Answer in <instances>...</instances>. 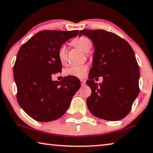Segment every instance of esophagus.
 I'll use <instances>...</instances> for the list:
<instances>
[{
  "mask_svg": "<svg viewBox=\"0 0 153 153\" xmlns=\"http://www.w3.org/2000/svg\"><path fill=\"white\" fill-rule=\"evenodd\" d=\"M81 84H82V86H85V84H86V81L84 80V79H81Z\"/></svg>",
  "mask_w": 153,
  "mask_h": 153,
  "instance_id": "esophagus-1",
  "label": "esophagus"
}]
</instances>
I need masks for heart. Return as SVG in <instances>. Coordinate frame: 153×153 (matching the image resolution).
Masks as SVG:
<instances>
[{
	"instance_id": "obj_1",
	"label": "heart",
	"mask_w": 153,
	"mask_h": 153,
	"mask_svg": "<svg viewBox=\"0 0 153 153\" xmlns=\"http://www.w3.org/2000/svg\"><path fill=\"white\" fill-rule=\"evenodd\" d=\"M71 44L84 52H88L92 48V42L89 38L81 36L72 40ZM58 59L62 64H65L67 60V48L65 45L60 46L57 52ZM88 70V66L86 65H74L68 68L65 71V74L67 76H74L76 77H83L86 74Z\"/></svg>"
}]
</instances>
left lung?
<instances>
[{
  "label": "left lung",
  "mask_w": 153,
  "mask_h": 153,
  "mask_svg": "<svg viewBox=\"0 0 153 153\" xmlns=\"http://www.w3.org/2000/svg\"><path fill=\"white\" fill-rule=\"evenodd\" d=\"M91 39L94 47L93 66L86 84L91 88L86 99L87 107L92 114L106 120H119L131 110L139 94L140 69L134 52L124 39L108 31H79ZM102 76L98 85L93 79Z\"/></svg>",
  "instance_id": "left-lung-1"
}]
</instances>
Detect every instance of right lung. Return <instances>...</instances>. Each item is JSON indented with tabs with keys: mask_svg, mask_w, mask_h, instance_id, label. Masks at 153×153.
Instances as JSON below:
<instances>
[{
	"mask_svg": "<svg viewBox=\"0 0 153 153\" xmlns=\"http://www.w3.org/2000/svg\"><path fill=\"white\" fill-rule=\"evenodd\" d=\"M79 30H42L21 46L13 66L17 100L27 114L39 122H50L63 116L72 97L80 88L76 77L53 81L61 71L58 59L60 46Z\"/></svg>",
	"mask_w": 153,
	"mask_h": 153,
	"instance_id": "add662e5",
	"label": "right lung"
}]
</instances>
